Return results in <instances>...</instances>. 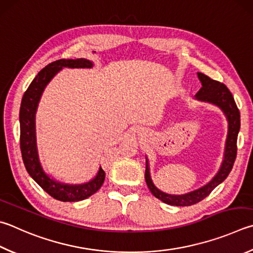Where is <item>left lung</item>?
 <instances>
[{"label": "left lung", "instance_id": "left-lung-1", "mask_svg": "<svg viewBox=\"0 0 253 253\" xmlns=\"http://www.w3.org/2000/svg\"><path fill=\"white\" fill-rule=\"evenodd\" d=\"M197 75H198V79L203 87L195 95V99L203 103L214 105V106L221 109V112L226 116L228 122V132L226 145H224L223 159L218 172L206 185L198 188V189L187 192V194L183 195H170L159 190L155 186L150 176L149 160L146 156L145 179L147 186H148L150 192L156 198L162 200L165 204L171 206L187 207L195 205L205 199L207 196H209L210 192L215 187L219 186L228 177V174L230 173L233 167V164H235L237 156V138L239 130H240V113H239V109L235 103V99H233V96L230 93V90L227 88V86L222 84V83L211 80L210 77L203 74V73H197Z\"/></svg>", "mask_w": 253, "mask_h": 253}]
</instances>
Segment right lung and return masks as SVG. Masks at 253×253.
I'll return each mask as SVG.
<instances>
[{
  "label": "right lung",
  "instance_id": "obj_1",
  "mask_svg": "<svg viewBox=\"0 0 253 253\" xmlns=\"http://www.w3.org/2000/svg\"><path fill=\"white\" fill-rule=\"evenodd\" d=\"M94 64L89 59H58L48 64L36 75L29 88L23 95L20 108L21 126V151L23 162L30 176L47 192L49 196L59 201H81L94 195L105 180V171L99 167L96 176L84 183L61 182L49 176L44 170L40 160L38 141H36V112L45 87L53 77L64 67L91 68Z\"/></svg>",
  "mask_w": 253,
  "mask_h": 253
}]
</instances>
